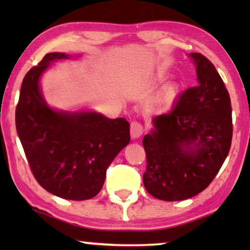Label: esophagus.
<instances>
[{
  "mask_svg": "<svg viewBox=\"0 0 250 250\" xmlns=\"http://www.w3.org/2000/svg\"><path fill=\"white\" fill-rule=\"evenodd\" d=\"M143 126L140 122L133 121L131 123V136L133 139H138L142 135Z\"/></svg>",
  "mask_w": 250,
  "mask_h": 250,
  "instance_id": "1",
  "label": "esophagus"
}]
</instances>
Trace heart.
<instances>
[{
    "instance_id": "heart-1",
    "label": "heart",
    "mask_w": 250,
    "mask_h": 250,
    "mask_svg": "<svg viewBox=\"0 0 250 250\" xmlns=\"http://www.w3.org/2000/svg\"><path fill=\"white\" fill-rule=\"evenodd\" d=\"M158 81L159 82H163L166 80V75L165 74H159L158 75ZM177 91H179V87H177V85L175 84H172V85H168L165 88V92H164V98L167 99V100H170V99H173L174 97H175Z\"/></svg>"
}]
</instances>
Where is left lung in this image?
<instances>
[{
	"instance_id": "8db88e82",
	"label": "left lung",
	"mask_w": 250,
	"mask_h": 250,
	"mask_svg": "<svg viewBox=\"0 0 250 250\" xmlns=\"http://www.w3.org/2000/svg\"><path fill=\"white\" fill-rule=\"evenodd\" d=\"M198 85L187 88L173 109L153 118L143 138V184L157 199L177 201L200 193L217 175L231 148L230 94L214 64L191 53Z\"/></svg>"
}]
</instances>
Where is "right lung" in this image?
<instances>
[{"label": "right lung", "mask_w": 250, "mask_h": 250, "mask_svg": "<svg viewBox=\"0 0 250 250\" xmlns=\"http://www.w3.org/2000/svg\"><path fill=\"white\" fill-rule=\"evenodd\" d=\"M47 53L23 77L16 108V127L34 177L50 193L69 200L97 196L108 166L129 142L125 118L97 112H59L47 107L39 81L49 64L68 59Z\"/></svg>", "instance_id": "right-lung-1"}]
</instances>
